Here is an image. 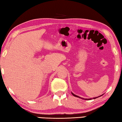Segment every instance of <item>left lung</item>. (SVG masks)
I'll return each instance as SVG.
<instances>
[{"label":"left lung","mask_w":122,"mask_h":122,"mask_svg":"<svg viewBox=\"0 0 122 122\" xmlns=\"http://www.w3.org/2000/svg\"><path fill=\"white\" fill-rule=\"evenodd\" d=\"M72 94L74 95V96H75V97H77V98H81V99H85V100H91V99H84V98H81V97H78V96H77V95H75L74 94H73L72 93ZM100 97H101V95ZM98 97H97V98H94L93 99H96V98H98Z\"/></svg>","instance_id":"8db88e82"}]
</instances>
